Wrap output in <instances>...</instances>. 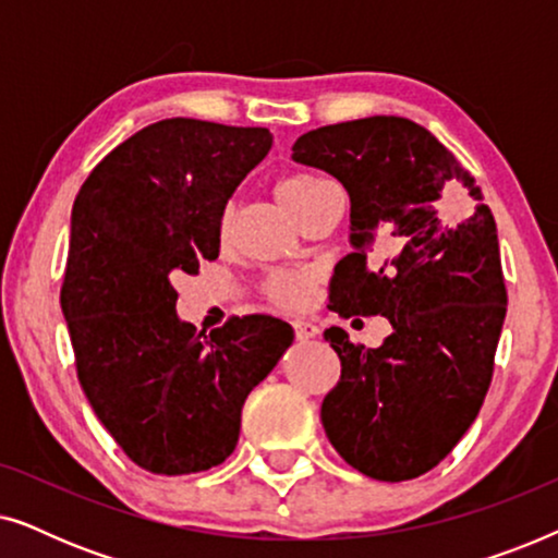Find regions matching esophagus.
<instances>
[{
  "label": "esophagus",
  "mask_w": 558,
  "mask_h": 558,
  "mask_svg": "<svg viewBox=\"0 0 558 558\" xmlns=\"http://www.w3.org/2000/svg\"><path fill=\"white\" fill-rule=\"evenodd\" d=\"M294 335H296V340H302V342L312 340V338H317V335H319V327L312 325V323H304V319H296Z\"/></svg>",
  "instance_id": "1"
}]
</instances>
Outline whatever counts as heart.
<instances>
[{
  "label": "heart",
  "mask_w": 558,
  "mask_h": 558,
  "mask_svg": "<svg viewBox=\"0 0 558 558\" xmlns=\"http://www.w3.org/2000/svg\"><path fill=\"white\" fill-rule=\"evenodd\" d=\"M335 190L330 182L317 178V174L296 172L287 174V178L279 180L277 185V197L289 216H292L296 223L307 216L310 210H315L319 201ZM228 228V216L220 220V231L226 233ZM266 294H269L271 302H277L279 307L296 310L307 302L310 296V274L307 271H274L269 279H266Z\"/></svg>",
  "instance_id": "obj_1"
}]
</instances>
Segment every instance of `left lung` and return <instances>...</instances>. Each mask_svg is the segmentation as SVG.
I'll use <instances>...</instances> for the list:
<instances>
[{"mask_svg":"<svg viewBox=\"0 0 558 558\" xmlns=\"http://www.w3.org/2000/svg\"><path fill=\"white\" fill-rule=\"evenodd\" d=\"M292 159L317 167L350 197V246L335 269L340 317L380 315V348L325 330L340 357L323 426L350 468L384 483L414 480L445 460L483 407L506 319L498 228L480 187L452 151L401 117L312 129ZM468 189L470 219L440 218L448 195Z\"/></svg>","mask_w":558,"mask_h":558,"instance_id":"left-lung-1","label":"left lung"}]
</instances>
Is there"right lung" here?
<instances>
[{"label": "right lung", "mask_w": 558, "mask_h": 558, "mask_svg": "<svg viewBox=\"0 0 558 558\" xmlns=\"http://www.w3.org/2000/svg\"><path fill=\"white\" fill-rule=\"evenodd\" d=\"M271 142L264 126L162 119L109 151L75 195L60 307L78 378L98 422L155 475L223 462L243 401L294 340L262 315L208 338L174 310L172 279L216 262L226 205Z\"/></svg>", "instance_id": "right-lung-1"}]
</instances>
